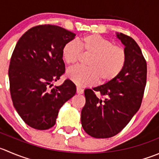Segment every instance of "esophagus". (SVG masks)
<instances>
[{"label": "esophagus", "mask_w": 159, "mask_h": 159, "mask_svg": "<svg viewBox=\"0 0 159 159\" xmlns=\"http://www.w3.org/2000/svg\"><path fill=\"white\" fill-rule=\"evenodd\" d=\"M77 93L81 95V94L84 93V89H81V87H77Z\"/></svg>", "instance_id": "obj_1"}]
</instances>
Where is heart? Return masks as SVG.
Wrapping results in <instances>:
<instances>
[{"label":"heart","mask_w":159,"mask_h":159,"mask_svg":"<svg viewBox=\"0 0 159 159\" xmlns=\"http://www.w3.org/2000/svg\"><path fill=\"white\" fill-rule=\"evenodd\" d=\"M78 45L73 41L64 44L61 56L68 66L76 65L81 57H88L87 67H73L67 71L70 81L78 85H91L98 81L100 85H106L120 75L127 61L125 49L112 44L108 39L97 34L81 37Z\"/></svg>","instance_id":"1"}]
</instances>
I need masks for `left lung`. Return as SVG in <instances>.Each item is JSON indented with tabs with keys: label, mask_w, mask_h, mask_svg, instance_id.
<instances>
[{
	"label": "left lung",
	"mask_w": 159,
	"mask_h": 159,
	"mask_svg": "<svg viewBox=\"0 0 159 159\" xmlns=\"http://www.w3.org/2000/svg\"><path fill=\"white\" fill-rule=\"evenodd\" d=\"M117 37L125 45L127 53L124 70L110 84L84 90L81 125L88 134L95 138H109L120 133L140 109L144 96L145 58L133 38L121 32ZM95 92L100 94L98 97Z\"/></svg>",
	"instance_id": "left-lung-1"
}]
</instances>
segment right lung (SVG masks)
Segmentation results:
<instances>
[{
  "label": "right lung",
  "instance_id": "right-lung-1",
  "mask_svg": "<svg viewBox=\"0 0 159 159\" xmlns=\"http://www.w3.org/2000/svg\"><path fill=\"white\" fill-rule=\"evenodd\" d=\"M75 34L53 25H39L25 32L15 47L8 70L13 105L23 121L36 130L56 123L59 109L76 93L69 79L51 89L65 73L61 56Z\"/></svg>",
  "mask_w": 159,
  "mask_h": 159
}]
</instances>
